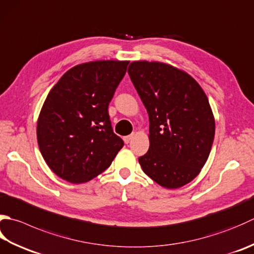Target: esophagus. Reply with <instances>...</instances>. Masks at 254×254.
I'll return each instance as SVG.
<instances>
[{"mask_svg":"<svg viewBox=\"0 0 254 254\" xmlns=\"http://www.w3.org/2000/svg\"><path fill=\"white\" fill-rule=\"evenodd\" d=\"M134 137V135H133V134H131V135H127V136H124L123 137V140H124V142H126L127 144H128V143H130L131 141H132V138Z\"/></svg>","mask_w":254,"mask_h":254,"instance_id":"obj_1","label":"esophagus"}]
</instances>
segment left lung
I'll return each mask as SVG.
<instances>
[{
  "mask_svg": "<svg viewBox=\"0 0 254 254\" xmlns=\"http://www.w3.org/2000/svg\"><path fill=\"white\" fill-rule=\"evenodd\" d=\"M127 72L150 119V148L138 157L143 172L168 190L190 183L205 165L215 118L198 82L158 62H133Z\"/></svg>",
  "mask_w": 254,
  "mask_h": 254,
  "instance_id": "obj_1",
  "label": "left lung"
}]
</instances>
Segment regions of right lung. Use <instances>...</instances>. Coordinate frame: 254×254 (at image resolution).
Instances as JSON below:
<instances>
[{"label": "right lung", "instance_id": "right-lung-1", "mask_svg": "<svg viewBox=\"0 0 254 254\" xmlns=\"http://www.w3.org/2000/svg\"><path fill=\"white\" fill-rule=\"evenodd\" d=\"M127 61H97L69 69L49 91L37 121V142L49 168L72 184L91 181L123 147L108 107Z\"/></svg>", "mask_w": 254, "mask_h": 254}]
</instances>
